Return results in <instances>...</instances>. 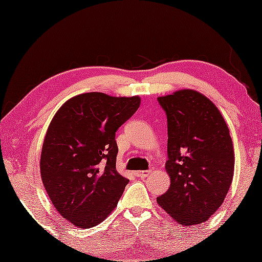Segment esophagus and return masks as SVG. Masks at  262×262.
Segmentation results:
<instances>
[{
	"label": "esophagus",
	"mask_w": 262,
	"mask_h": 262,
	"mask_svg": "<svg viewBox=\"0 0 262 262\" xmlns=\"http://www.w3.org/2000/svg\"><path fill=\"white\" fill-rule=\"evenodd\" d=\"M149 173H151L149 170H138V171H136L135 174H136V177H138V178H146V177H148Z\"/></svg>",
	"instance_id": "1"
}]
</instances>
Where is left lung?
<instances>
[{
	"label": "left lung",
	"instance_id": "1",
	"mask_svg": "<svg viewBox=\"0 0 262 262\" xmlns=\"http://www.w3.org/2000/svg\"><path fill=\"white\" fill-rule=\"evenodd\" d=\"M167 115L170 186L157 203L179 223L207 222L224 202L234 171L230 131L212 101L194 89L158 97Z\"/></svg>",
	"mask_w": 262,
	"mask_h": 262
}]
</instances>
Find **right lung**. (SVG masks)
I'll list each match as a JSON object with an SVG mask.
<instances>
[{
  "instance_id": "obj_1",
  "label": "right lung",
  "mask_w": 262,
  "mask_h": 262,
  "mask_svg": "<svg viewBox=\"0 0 262 262\" xmlns=\"http://www.w3.org/2000/svg\"><path fill=\"white\" fill-rule=\"evenodd\" d=\"M139 96L84 93L60 106L47 127L40 175L54 208L80 229L96 226L117 205L128 180L116 170L115 134Z\"/></svg>"
}]
</instances>
